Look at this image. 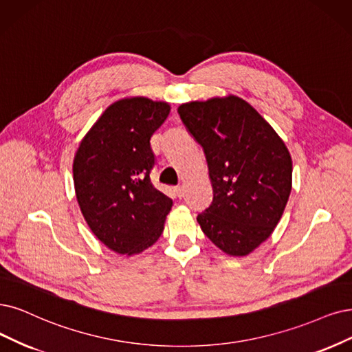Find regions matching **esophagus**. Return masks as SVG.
I'll use <instances>...</instances> for the list:
<instances>
[{"label": "esophagus", "mask_w": 352, "mask_h": 352, "mask_svg": "<svg viewBox=\"0 0 352 352\" xmlns=\"http://www.w3.org/2000/svg\"><path fill=\"white\" fill-rule=\"evenodd\" d=\"M175 194H177V197L183 199L184 197V188L183 187H175Z\"/></svg>", "instance_id": "1"}]
</instances>
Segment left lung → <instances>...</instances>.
I'll return each mask as SVG.
<instances>
[{
  "instance_id": "1",
  "label": "left lung",
  "mask_w": 352,
  "mask_h": 352,
  "mask_svg": "<svg viewBox=\"0 0 352 352\" xmlns=\"http://www.w3.org/2000/svg\"><path fill=\"white\" fill-rule=\"evenodd\" d=\"M178 114L201 145L213 201L197 222L219 250L245 256L280 222L292 191V156L276 130L236 96L181 104Z\"/></svg>"
}]
</instances>
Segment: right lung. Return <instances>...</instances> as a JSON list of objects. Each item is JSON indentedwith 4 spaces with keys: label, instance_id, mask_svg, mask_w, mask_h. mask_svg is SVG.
Returning <instances> with one entry per match:
<instances>
[{
    "label": "right lung",
    "instance_id": "1",
    "mask_svg": "<svg viewBox=\"0 0 352 352\" xmlns=\"http://www.w3.org/2000/svg\"><path fill=\"white\" fill-rule=\"evenodd\" d=\"M168 102L130 97L113 102L80 143L74 186L85 222L109 250L135 255L160 239L173 200L151 183L152 135Z\"/></svg>",
    "mask_w": 352,
    "mask_h": 352
}]
</instances>
